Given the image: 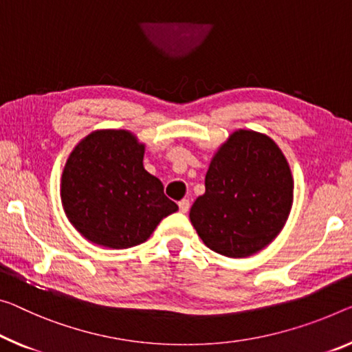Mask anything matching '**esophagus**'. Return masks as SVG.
<instances>
[{"instance_id": "obj_1", "label": "esophagus", "mask_w": 352, "mask_h": 352, "mask_svg": "<svg viewBox=\"0 0 352 352\" xmlns=\"http://www.w3.org/2000/svg\"><path fill=\"white\" fill-rule=\"evenodd\" d=\"M188 208H190V201H188V199H181V201H179V210H181V212L186 214L187 210H188Z\"/></svg>"}]
</instances>
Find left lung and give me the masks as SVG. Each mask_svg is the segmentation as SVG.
<instances>
[{
  "mask_svg": "<svg viewBox=\"0 0 352 352\" xmlns=\"http://www.w3.org/2000/svg\"><path fill=\"white\" fill-rule=\"evenodd\" d=\"M204 186L188 217L204 245L228 258H247L267 247L293 208L288 160L261 132H232L210 159Z\"/></svg>",
  "mask_w": 352,
  "mask_h": 352,
  "instance_id": "obj_1",
  "label": "left lung"
}]
</instances>
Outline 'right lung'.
I'll return each mask as SVG.
<instances>
[{
	"mask_svg": "<svg viewBox=\"0 0 352 352\" xmlns=\"http://www.w3.org/2000/svg\"><path fill=\"white\" fill-rule=\"evenodd\" d=\"M146 144L124 129H99L69 154L61 175V204L86 241L129 248L148 241L177 204L164 184L144 170Z\"/></svg>",
	"mask_w": 352,
	"mask_h": 352,
	"instance_id": "1",
	"label": "right lung"
}]
</instances>
